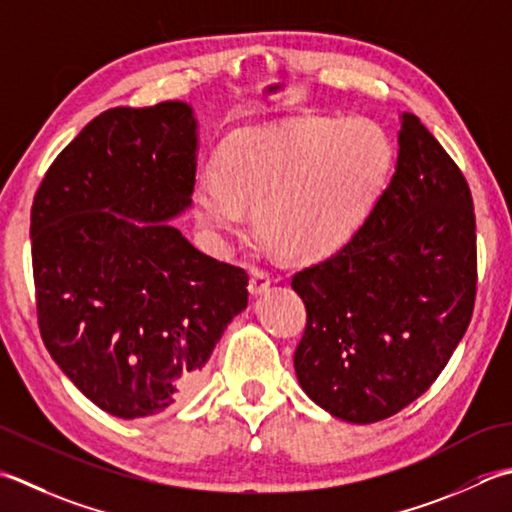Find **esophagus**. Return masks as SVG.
<instances>
[{
  "instance_id": "esophagus-1",
  "label": "esophagus",
  "mask_w": 512,
  "mask_h": 512,
  "mask_svg": "<svg viewBox=\"0 0 512 512\" xmlns=\"http://www.w3.org/2000/svg\"><path fill=\"white\" fill-rule=\"evenodd\" d=\"M270 284H273V279H270V275L266 273V270H259V268L250 270V282H248L250 295L257 297V295L266 293V290L270 288Z\"/></svg>"
}]
</instances>
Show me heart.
I'll return each mask as SVG.
<instances>
[{"label": "heart", "mask_w": 512, "mask_h": 512, "mask_svg": "<svg viewBox=\"0 0 512 512\" xmlns=\"http://www.w3.org/2000/svg\"><path fill=\"white\" fill-rule=\"evenodd\" d=\"M395 146L373 119H306L253 126L219 146L215 173L195 177L199 224L215 239L253 226L290 259H319L364 224L393 173Z\"/></svg>", "instance_id": "b5f03b06"}]
</instances>
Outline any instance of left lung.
<instances>
[{"label":"left lung","mask_w":512,"mask_h":512,"mask_svg":"<svg viewBox=\"0 0 512 512\" xmlns=\"http://www.w3.org/2000/svg\"><path fill=\"white\" fill-rule=\"evenodd\" d=\"M475 242L466 177L404 113L395 175L362 228L293 275L306 306L295 350L304 393L353 424L382 422L424 395L473 317Z\"/></svg>","instance_id":"8db88e82"}]
</instances>
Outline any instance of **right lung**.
<instances>
[{
	"label": "right lung",
	"mask_w": 512,
	"mask_h": 512,
	"mask_svg": "<svg viewBox=\"0 0 512 512\" xmlns=\"http://www.w3.org/2000/svg\"><path fill=\"white\" fill-rule=\"evenodd\" d=\"M195 168L188 104L110 108L57 155L33 199L39 333L70 382L115 417L193 397L248 304L246 270L168 224L193 202Z\"/></svg>",
	"instance_id": "add662e5"
}]
</instances>
